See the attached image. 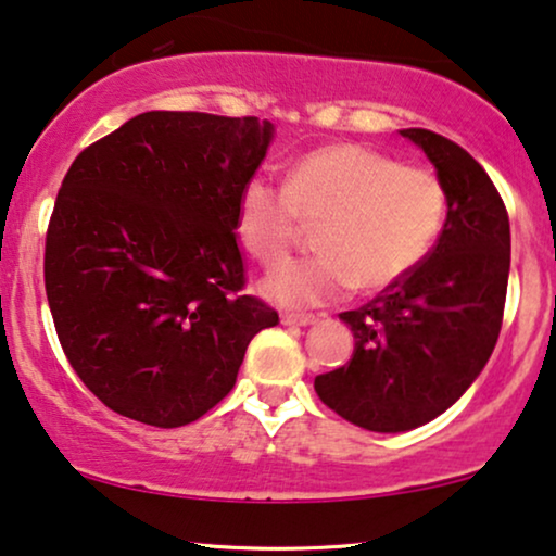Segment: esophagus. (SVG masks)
Wrapping results in <instances>:
<instances>
[{"label":"esophagus","instance_id":"1","mask_svg":"<svg viewBox=\"0 0 556 556\" xmlns=\"http://www.w3.org/2000/svg\"><path fill=\"white\" fill-rule=\"evenodd\" d=\"M315 320H318V315L311 313H282L285 326H311Z\"/></svg>","mask_w":556,"mask_h":556}]
</instances>
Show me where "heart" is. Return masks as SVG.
I'll return each instance as SVG.
<instances>
[{
	"label": "heart",
	"mask_w": 556,
	"mask_h": 556,
	"mask_svg": "<svg viewBox=\"0 0 556 556\" xmlns=\"http://www.w3.org/2000/svg\"><path fill=\"white\" fill-rule=\"evenodd\" d=\"M446 223V189L431 168L405 166L362 143L320 146L294 161L287 185L264 174L238 192L236 230L251 256L279 266L318 226L323 254L269 274L285 305H320L362 285L382 292L426 262Z\"/></svg>",
	"instance_id": "b5f03b06"
}]
</instances>
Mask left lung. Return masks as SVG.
Returning a JSON list of instances; mask_svg holds the SVG:
<instances>
[{"label":"left lung","mask_w":556,"mask_h":556,"mask_svg":"<svg viewBox=\"0 0 556 556\" xmlns=\"http://www.w3.org/2000/svg\"><path fill=\"white\" fill-rule=\"evenodd\" d=\"M446 189L439 241L403 282L339 318L354 330L343 367L315 377V392L349 424L410 431L465 395L503 326L510 271L508 210L488 172L433 130L407 128Z\"/></svg>","instance_id":"left-lung-1"}]
</instances>
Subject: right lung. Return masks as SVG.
I'll list each match as a JSON object with an SVG mask.
<instances>
[{"label": "right lung", "mask_w": 556, "mask_h": 556, "mask_svg": "<svg viewBox=\"0 0 556 556\" xmlns=\"http://www.w3.org/2000/svg\"><path fill=\"white\" fill-rule=\"evenodd\" d=\"M271 123L153 110L84 149L48 220L43 277L61 349L94 397L177 428L233 390L277 311L245 294L238 192Z\"/></svg>", "instance_id": "obj_1"}]
</instances>
